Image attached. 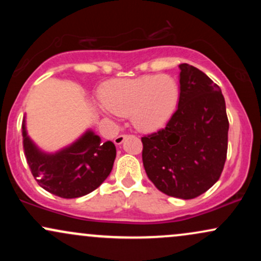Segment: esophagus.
<instances>
[{"instance_id":"34e87169","label":"esophagus","mask_w":261,"mask_h":261,"mask_svg":"<svg viewBox=\"0 0 261 261\" xmlns=\"http://www.w3.org/2000/svg\"><path fill=\"white\" fill-rule=\"evenodd\" d=\"M127 137V135H125V134H122V135H119V136H116L115 139H114V143H115V145H121L122 142H124L125 141V139H126Z\"/></svg>"}]
</instances>
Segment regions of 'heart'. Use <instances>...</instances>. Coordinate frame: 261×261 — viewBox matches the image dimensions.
Listing matches in <instances>:
<instances>
[{
    "label": "heart",
    "mask_w": 261,
    "mask_h": 261,
    "mask_svg": "<svg viewBox=\"0 0 261 261\" xmlns=\"http://www.w3.org/2000/svg\"><path fill=\"white\" fill-rule=\"evenodd\" d=\"M179 95L180 88L174 77L146 74L113 81L104 88L101 99L115 115H130L136 128L152 131L169 121L178 106Z\"/></svg>",
    "instance_id": "heart-1"
}]
</instances>
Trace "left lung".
<instances>
[{"instance_id": "1", "label": "left lung", "mask_w": 261, "mask_h": 261, "mask_svg": "<svg viewBox=\"0 0 261 261\" xmlns=\"http://www.w3.org/2000/svg\"><path fill=\"white\" fill-rule=\"evenodd\" d=\"M179 68L178 109L166 127L141 139L142 162L158 190L189 200L220 179L229 124L220 87L194 66L181 64Z\"/></svg>"}]
</instances>
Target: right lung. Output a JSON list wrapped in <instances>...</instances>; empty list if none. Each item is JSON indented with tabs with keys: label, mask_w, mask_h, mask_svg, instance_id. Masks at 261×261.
Segmentation results:
<instances>
[{
	"label": "right lung",
	"mask_w": 261,
	"mask_h": 261,
	"mask_svg": "<svg viewBox=\"0 0 261 261\" xmlns=\"http://www.w3.org/2000/svg\"><path fill=\"white\" fill-rule=\"evenodd\" d=\"M23 148L32 174L41 188L64 199H74L92 193L113 169L116 148L112 141L100 140L87 130L71 145L55 153L41 151L22 122Z\"/></svg>",
	"instance_id": "add662e5"
}]
</instances>
